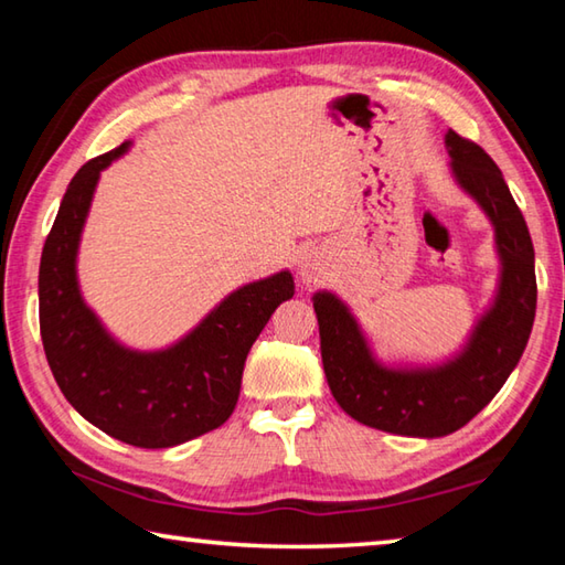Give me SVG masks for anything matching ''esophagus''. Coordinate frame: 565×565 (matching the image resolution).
Listing matches in <instances>:
<instances>
[{
    "instance_id": "34e87169",
    "label": "esophagus",
    "mask_w": 565,
    "mask_h": 565,
    "mask_svg": "<svg viewBox=\"0 0 565 565\" xmlns=\"http://www.w3.org/2000/svg\"><path fill=\"white\" fill-rule=\"evenodd\" d=\"M301 276H303V281H317V279H319L317 264H313V262H303V264H301Z\"/></svg>"
}]
</instances>
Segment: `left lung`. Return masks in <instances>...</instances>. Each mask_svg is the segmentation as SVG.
I'll return each mask as SVG.
<instances>
[{"label": "left lung", "mask_w": 565, "mask_h": 565, "mask_svg": "<svg viewBox=\"0 0 565 565\" xmlns=\"http://www.w3.org/2000/svg\"><path fill=\"white\" fill-rule=\"evenodd\" d=\"M451 169L495 226L503 262L499 296L463 353L438 369L396 371L376 363L337 296H313L321 361L339 406L359 424L398 436L436 438L466 426L499 394L529 343L535 319L533 242L501 169L471 139L446 134Z\"/></svg>", "instance_id": "8db88e82"}]
</instances>
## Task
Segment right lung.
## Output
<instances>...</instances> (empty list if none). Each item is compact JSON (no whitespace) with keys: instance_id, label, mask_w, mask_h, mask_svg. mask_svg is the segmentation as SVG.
Listing matches in <instances>:
<instances>
[{"instance_id":"add662e5","label":"right lung","mask_w":565,"mask_h":565,"mask_svg":"<svg viewBox=\"0 0 565 565\" xmlns=\"http://www.w3.org/2000/svg\"><path fill=\"white\" fill-rule=\"evenodd\" d=\"M124 149L87 161L66 186L42 248L40 331L56 384L89 424L124 444L169 448L232 416L248 349L294 296V279L281 271L234 291L167 351L119 347L82 301L74 262L99 171Z\"/></svg>"}]
</instances>
